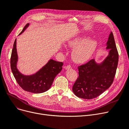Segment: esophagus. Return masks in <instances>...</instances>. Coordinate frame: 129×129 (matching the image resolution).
<instances>
[{"mask_svg":"<svg viewBox=\"0 0 129 129\" xmlns=\"http://www.w3.org/2000/svg\"><path fill=\"white\" fill-rule=\"evenodd\" d=\"M71 68H72L71 66L70 65H68V66H65V69L66 70H68V69H71Z\"/></svg>","mask_w":129,"mask_h":129,"instance_id":"esophagus-1","label":"esophagus"}]
</instances>
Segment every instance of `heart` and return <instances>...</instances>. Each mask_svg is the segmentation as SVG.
<instances>
[{"label":"heart","mask_w":129,"mask_h":129,"mask_svg":"<svg viewBox=\"0 0 129 129\" xmlns=\"http://www.w3.org/2000/svg\"><path fill=\"white\" fill-rule=\"evenodd\" d=\"M86 37H78L70 40L68 46L74 48L72 53V58L76 63H82L88 60L96 48L98 43L95 40H88Z\"/></svg>","instance_id":"heart-1"}]
</instances>
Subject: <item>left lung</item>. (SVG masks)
<instances>
[{"label": "left lung", "instance_id": "left-lung-1", "mask_svg": "<svg viewBox=\"0 0 129 129\" xmlns=\"http://www.w3.org/2000/svg\"><path fill=\"white\" fill-rule=\"evenodd\" d=\"M109 53L103 61L99 64L94 59L78 67V76L72 90L77 97L87 100L95 98L108 89L116 74L119 54L114 36L111 32L106 43Z\"/></svg>", "mask_w": 129, "mask_h": 129}]
</instances>
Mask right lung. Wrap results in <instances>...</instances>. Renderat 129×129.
Masks as SVG:
<instances>
[{
    "mask_svg": "<svg viewBox=\"0 0 129 129\" xmlns=\"http://www.w3.org/2000/svg\"><path fill=\"white\" fill-rule=\"evenodd\" d=\"M28 26L29 24H27L19 35L23 33ZM17 61L18 55L16 39L11 55V69L19 85L24 90L34 93H41L49 89L56 76L62 70L63 65V62L50 59L45 65L35 74L31 75H24L20 73L17 68Z\"/></svg>",
    "mask_w": 129,
    "mask_h": 129,
    "instance_id": "right-lung-1",
    "label": "right lung"
}]
</instances>
